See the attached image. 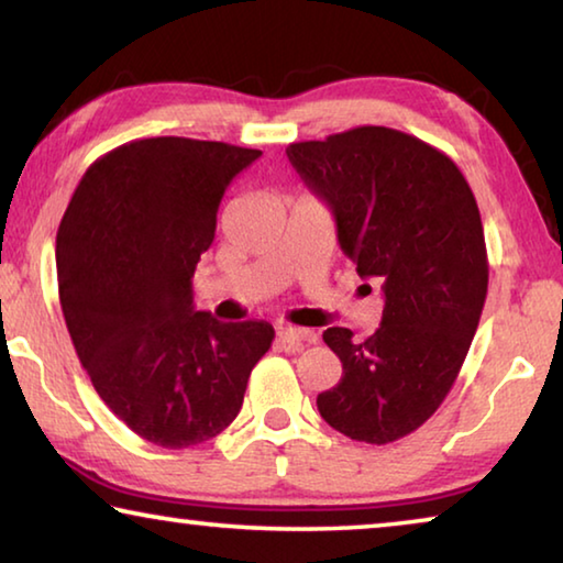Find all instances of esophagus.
<instances>
[{
  "label": "esophagus",
  "instance_id": "esophagus-1",
  "mask_svg": "<svg viewBox=\"0 0 563 563\" xmlns=\"http://www.w3.org/2000/svg\"><path fill=\"white\" fill-rule=\"evenodd\" d=\"M278 340L283 342V345H312V342H318V335L308 328L280 325L278 328Z\"/></svg>",
  "mask_w": 563,
  "mask_h": 563
}]
</instances>
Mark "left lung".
Returning <instances> with one entry per match:
<instances>
[{"label": "left lung", "instance_id": "left-lung-1", "mask_svg": "<svg viewBox=\"0 0 563 563\" xmlns=\"http://www.w3.org/2000/svg\"><path fill=\"white\" fill-rule=\"evenodd\" d=\"M285 154L332 208L360 278L385 292L369 338L322 332L342 377L318 395L320 415L350 440H402L450 395L479 325L489 285L479 206L444 151L397 129L357 126Z\"/></svg>", "mask_w": 563, "mask_h": 563}]
</instances>
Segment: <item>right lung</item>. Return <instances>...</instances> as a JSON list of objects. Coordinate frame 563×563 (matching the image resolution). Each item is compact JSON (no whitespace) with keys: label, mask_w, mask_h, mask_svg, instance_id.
Wrapping results in <instances>:
<instances>
[{"label":"right lung","mask_w":563,"mask_h":563,"mask_svg":"<svg viewBox=\"0 0 563 563\" xmlns=\"http://www.w3.org/2000/svg\"><path fill=\"white\" fill-rule=\"evenodd\" d=\"M261 156L223 141L139 139L93 161L56 233L62 312L107 407L166 450L221 434L241 412L268 322H218L194 278L218 206Z\"/></svg>","instance_id":"obj_1"}]
</instances>
